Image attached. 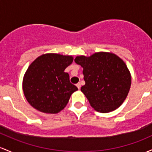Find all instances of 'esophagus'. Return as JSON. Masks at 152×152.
I'll return each mask as SVG.
<instances>
[{"instance_id": "esophagus-1", "label": "esophagus", "mask_w": 152, "mask_h": 152, "mask_svg": "<svg viewBox=\"0 0 152 152\" xmlns=\"http://www.w3.org/2000/svg\"><path fill=\"white\" fill-rule=\"evenodd\" d=\"M76 86H77V88L78 89H80V88H81V84H80V83H78V84H76Z\"/></svg>"}]
</instances>
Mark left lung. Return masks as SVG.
<instances>
[{
    "label": "left lung",
    "instance_id": "obj_1",
    "mask_svg": "<svg viewBox=\"0 0 152 152\" xmlns=\"http://www.w3.org/2000/svg\"><path fill=\"white\" fill-rule=\"evenodd\" d=\"M74 61L84 68L85 85L81 91L95 110L110 113L123 104L131 88V76L121 58L98 52L89 57L77 56Z\"/></svg>",
    "mask_w": 152,
    "mask_h": 152
}]
</instances>
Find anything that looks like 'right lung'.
<instances>
[{"mask_svg":"<svg viewBox=\"0 0 152 152\" xmlns=\"http://www.w3.org/2000/svg\"><path fill=\"white\" fill-rule=\"evenodd\" d=\"M73 61L71 56L46 53L29 65L22 88L30 105L47 114H56L64 109L71 95L78 90L64 71Z\"/></svg>","mask_w":152,"mask_h":152,"instance_id":"right-lung-1","label":"right lung"}]
</instances>
